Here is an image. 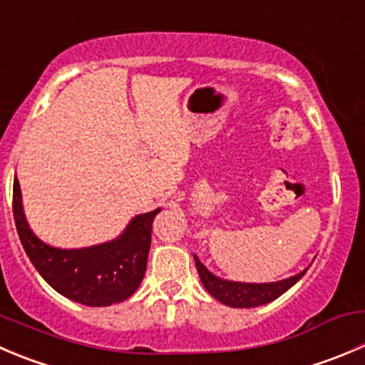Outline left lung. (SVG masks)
<instances>
[{
    "mask_svg": "<svg viewBox=\"0 0 365 365\" xmlns=\"http://www.w3.org/2000/svg\"><path fill=\"white\" fill-rule=\"evenodd\" d=\"M194 260H196V269L197 274H200V280L203 284V287L214 296L217 302L225 303L228 307H235V309H253V307L265 305V303H271L272 299L280 298L285 291L292 287L299 278L307 272L302 271L296 277L287 278V280L274 282V284H239V282H228L221 280V278L214 277L200 260L194 255Z\"/></svg>",
    "mask_w": 365,
    "mask_h": 365,
    "instance_id": "8db88e82",
    "label": "left lung"
}]
</instances>
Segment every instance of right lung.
<instances>
[{
    "instance_id": "obj_1",
    "label": "right lung",
    "mask_w": 365,
    "mask_h": 365,
    "mask_svg": "<svg viewBox=\"0 0 365 365\" xmlns=\"http://www.w3.org/2000/svg\"><path fill=\"white\" fill-rule=\"evenodd\" d=\"M12 210L28 258L62 296L87 307H108L125 302L139 289L146 272L151 226L160 208L133 217L119 239L83 250H58L31 233L24 219L17 180H14Z\"/></svg>"
}]
</instances>
